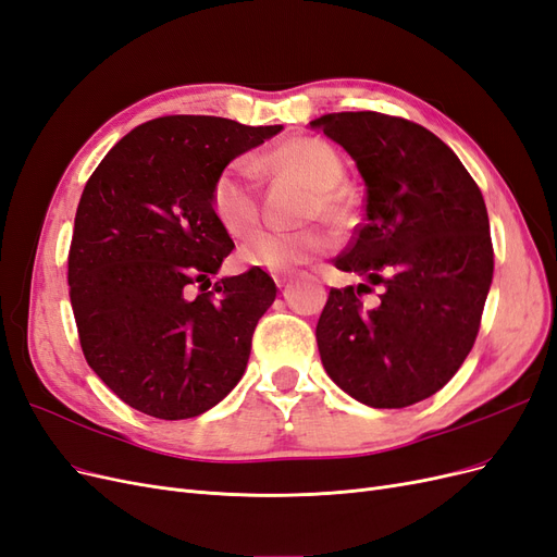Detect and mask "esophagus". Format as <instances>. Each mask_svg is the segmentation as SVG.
<instances>
[{
	"label": "esophagus",
	"instance_id": "obj_1",
	"mask_svg": "<svg viewBox=\"0 0 557 557\" xmlns=\"http://www.w3.org/2000/svg\"><path fill=\"white\" fill-rule=\"evenodd\" d=\"M272 276H274V281H276L278 288H288V285L293 283V276H290V274H281V272H276V274H272Z\"/></svg>",
	"mask_w": 557,
	"mask_h": 557
}]
</instances>
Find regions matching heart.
I'll return each mask as SVG.
<instances>
[{"instance_id":"1","label":"heart","mask_w":557,"mask_h":557,"mask_svg":"<svg viewBox=\"0 0 557 557\" xmlns=\"http://www.w3.org/2000/svg\"><path fill=\"white\" fill-rule=\"evenodd\" d=\"M262 164L278 174H290L307 183L311 197L305 218H323L334 227L348 225L352 209L348 195L339 188L346 176V164L336 148L323 139L299 137L281 144ZM211 211L215 221L232 237H250L262 221V197L258 174L244 160L230 162L211 185ZM332 248V237L320 227L305 230H267L252 237L239 252L248 267L269 269V272H290Z\"/></svg>"}]
</instances>
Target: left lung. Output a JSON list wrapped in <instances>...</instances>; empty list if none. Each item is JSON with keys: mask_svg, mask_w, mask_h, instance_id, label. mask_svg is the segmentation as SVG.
I'll list each match as a JSON object with an SVG mask.
<instances>
[{"mask_svg": "<svg viewBox=\"0 0 557 557\" xmlns=\"http://www.w3.org/2000/svg\"><path fill=\"white\" fill-rule=\"evenodd\" d=\"M311 127L356 160L364 223L334 260L364 278L332 288L315 342L330 379L374 409H404L453 379L481 327L493 283L485 201L458 156L423 125L376 111ZM382 288L374 308L362 292Z\"/></svg>", "mask_w": 557, "mask_h": 557, "instance_id": "obj_1", "label": "left lung"}]
</instances>
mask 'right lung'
<instances>
[{
	"instance_id": "obj_1",
	"label": "right lung",
	"mask_w": 557,
	"mask_h": 557,
	"mask_svg": "<svg viewBox=\"0 0 557 557\" xmlns=\"http://www.w3.org/2000/svg\"><path fill=\"white\" fill-rule=\"evenodd\" d=\"M281 129L215 115L156 117L117 141L88 178L70 299L83 356L132 409L195 418L244 376L276 285L258 267L211 283L234 248L211 211V185Z\"/></svg>"
}]
</instances>
